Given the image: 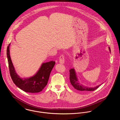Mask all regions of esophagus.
I'll return each mask as SVG.
<instances>
[{
  "label": "esophagus",
  "instance_id": "esophagus-1",
  "mask_svg": "<svg viewBox=\"0 0 120 120\" xmlns=\"http://www.w3.org/2000/svg\"><path fill=\"white\" fill-rule=\"evenodd\" d=\"M65 57H64V54H62L60 55V56H59V63L62 64H63L64 63V60H65Z\"/></svg>",
  "mask_w": 120,
  "mask_h": 120
}]
</instances>
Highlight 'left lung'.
<instances>
[{
	"instance_id": "left-lung-1",
	"label": "left lung",
	"mask_w": 120,
	"mask_h": 120,
	"mask_svg": "<svg viewBox=\"0 0 120 120\" xmlns=\"http://www.w3.org/2000/svg\"><path fill=\"white\" fill-rule=\"evenodd\" d=\"M109 49L110 51V49L109 48ZM69 79L70 83L74 87V88L80 91H93L96 90L100 86L99 85L93 88H89L84 86L81 84H80L77 78L76 74L74 68H71L69 70Z\"/></svg>"
}]
</instances>
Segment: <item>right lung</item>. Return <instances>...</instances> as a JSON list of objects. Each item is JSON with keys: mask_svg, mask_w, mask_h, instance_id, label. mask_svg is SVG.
I'll list each match as a JSON object with an SVG mask.
<instances>
[{"mask_svg": "<svg viewBox=\"0 0 120 120\" xmlns=\"http://www.w3.org/2000/svg\"><path fill=\"white\" fill-rule=\"evenodd\" d=\"M10 44L7 46V56L10 73L14 83L20 89L27 93H37L42 91L47 84L55 62L52 61L43 63L35 75L29 78L22 79L15 70L10 55Z\"/></svg>", "mask_w": 120, "mask_h": 120, "instance_id": "add662e5", "label": "right lung"}]
</instances>
